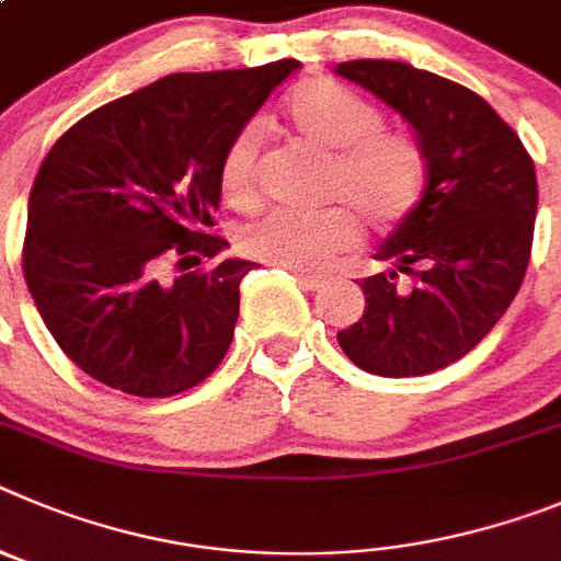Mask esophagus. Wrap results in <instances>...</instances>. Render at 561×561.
Returning <instances> with one entry per match:
<instances>
[{
	"instance_id": "esophagus-1",
	"label": "esophagus",
	"mask_w": 561,
	"mask_h": 561,
	"mask_svg": "<svg viewBox=\"0 0 561 561\" xmlns=\"http://www.w3.org/2000/svg\"><path fill=\"white\" fill-rule=\"evenodd\" d=\"M293 276L307 287V290H318V287L327 285V276H318V274H307V271H296L293 268Z\"/></svg>"
}]
</instances>
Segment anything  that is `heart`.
<instances>
[{
	"label": "heart",
	"instance_id": "b5f03b06",
	"mask_svg": "<svg viewBox=\"0 0 561 561\" xmlns=\"http://www.w3.org/2000/svg\"><path fill=\"white\" fill-rule=\"evenodd\" d=\"M285 123L332 156L327 198L343 201L324 211L276 209L243 226L237 243L254 260L285 268H324L335 254L360 240V219L375 229H393L416 209L425 193L427 159L411 134L388 130L375 103L327 78L296 85L285 100ZM260 130L234 136L220 159V186L237 206H251L260 181Z\"/></svg>",
	"mask_w": 561,
	"mask_h": 561
}]
</instances>
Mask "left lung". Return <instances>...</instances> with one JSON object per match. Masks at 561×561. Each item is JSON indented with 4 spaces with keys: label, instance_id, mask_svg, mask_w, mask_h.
Masks as SVG:
<instances>
[{
    "label": "left lung",
    "instance_id": "left-lung-1",
    "mask_svg": "<svg viewBox=\"0 0 561 561\" xmlns=\"http://www.w3.org/2000/svg\"><path fill=\"white\" fill-rule=\"evenodd\" d=\"M335 75L397 111L427 159L425 193L377 249L388 268L360 282L366 310L337 343L371 375H431L476 350L523 285L534 161L497 111L453 80L400 60H346Z\"/></svg>",
    "mask_w": 561,
    "mask_h": 561
}]
</instances>
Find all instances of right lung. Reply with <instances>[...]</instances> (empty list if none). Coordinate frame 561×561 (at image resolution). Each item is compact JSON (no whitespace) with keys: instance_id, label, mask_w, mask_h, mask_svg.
Returning <instances> with one entry per match:
<instances>
[{"instance_id":"right-lung-1","label":"right lung","mask_w":561,"mask_h":561,"mask_svg":"<svg viewBox=\"0 0 561 561\" xmlns=\"http://www.w3.org/2000/svg\"><path fill=\"white\" fill-rule=\"evenodd\" d=\"M301 69L179 72L105 103L60 136L33 181L24 279L58 346L89 377L134 397H173L218 368L254 262L161 282L229 249L206 234L220 159L276 85Z\"/></svg>"}]
</instances>
